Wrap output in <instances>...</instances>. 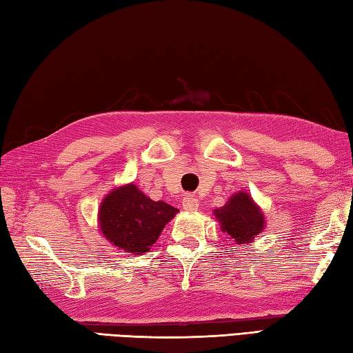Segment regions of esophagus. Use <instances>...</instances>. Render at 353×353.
Returning <instances> with one entry per match:
<instances>
[{
    "instance_id": "esophagus-1",
    "label": "esophagus",
    "mask_w": 353,
    "mask_h": 353,
    "mask_svg": "<svg viewBox=\"0 0 353 353\" xmlns=\"http://www.w3.org/2000/svg\"><path fill=\"white\" fill-rule=\"evenodd\" d=\"M182 207H183V210H187V212H194V210H198L199 201L196 199L194 196L188 194V196H185V198L182 199Z\"/></svg>"
}]
</instances>
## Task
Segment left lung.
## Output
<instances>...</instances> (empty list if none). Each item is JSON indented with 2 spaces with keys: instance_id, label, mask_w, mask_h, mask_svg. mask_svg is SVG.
Wrapping results in <instances>:
<instances>
[{
  "instance_id": "obj_1",
  "label": "left lung",
  "mask_w": 353,
  "mask_h": 353,
  "mask_svg": "<svg viewBox=\"0 0 353 353\" xmlns=\"http://www.w3.org/2000/svg\"><path fill=\"white\" fill-rule=\"evenodd\" d=\"M221 230L238 246H248L265 230V213L248 191L232 194L223 207L213 212Z\"/></svg>"
}]
</instances>
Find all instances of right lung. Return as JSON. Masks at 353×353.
Here are the masks:
<instances>
[{
    "mask_svg": "<svg viewBox=\"0 0 353 353\" xmlns=\"http://www.w3.org/2000/svg\"><path fill=\"white\" fill-rule=\"evenodd\" d=\"M177 208L163 201H152L135 183L113 188L98 210L101 234L118 250L141 255L154 246Z\"/></svg>",
    "mask_w": 353,
    "mask_h": 353,
    "instance_id": "right-lung-1",
    "label": "right lung"
}]
</instances>
